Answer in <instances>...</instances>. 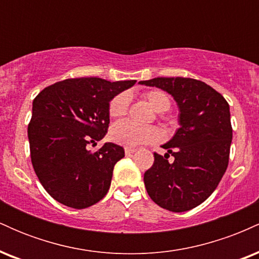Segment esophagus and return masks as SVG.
Instances as JSON below:
<instances>
[{"instance_id": "obj_1", "label": "esophagus", "mask_w": 259, "mask_h": 259, "mask_svg": "<svg viewBox=\"0 0 259 259\" xmlns=\"http://www.w3.org/2000/svg\"><path fill=\"white\" fill-rule=\"evenodd\" d=\"M134 152H136V148H134V147H125V154H132Z\"/></svg>"}]
</instances>
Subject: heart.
<instances>
[{
    "mask_svg": "<svg viewBox=\"0 0 259 259\" xmlns=\"http://www.w3.org/2000/svg\"><path fill=\"white\" fill-rule=\"evenodd\" d=\"M144 97L156 112H164L170 107V99L165 92L160 90L145 92ZM129 103L130 96L126 92H121V94L113 97L108 107L111 117H123L127 111ZM111 138L113 141L119 145H124L127 147H136L139 145L157 141L159 139V133L152 126H140L129 120H121L112 126Z\"/></svg>",
    "mask_w": 259,
    "mask_h": 259,
    "instance_id": "b5f03b06",
    "label": "heart"
}]
</instances>
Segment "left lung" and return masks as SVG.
<instances>
[{"mask_svg":"<svg viewBox=\"0 0 259 259\" xmlns=\"http://www.w3.org/2000/svg\"><path fill=\"white\" fill-rule=\"evenodd\" d=\"M139 84L168 92L179 109V129L162 145L167 153H154L153 165L144 175L147 194L164 209L186 212L213 194L227 170L233 140L230 108L219 92L200 80L154 78Z\"/></svg>","mask_w":259,"mask_h":259,"instance_id":"8db88e82","label":"left lung"}]
</instances>
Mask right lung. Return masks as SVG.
Returning <instances> with one entry per match:
<instances>
[{
    "mask_svg": "<svg viewBox=\"0 0 259 259\" xmlns=\"http://www.w3.org/2000/svg\"><path fill=\"white\" fill-rule=\"evenodd\" d=\"M135 82L65 79L44 89L32 101L28 126L32 167L44 189L59 203L82 209L108 192L124 148L105 142L91 152L88 145L105 138L109 102Z\"/></svg>",
    "mask_w": 259,
    "mask_h": 259,
    "instance_id": "add662e5",
    "label": "right lung"
}]
</instances>
